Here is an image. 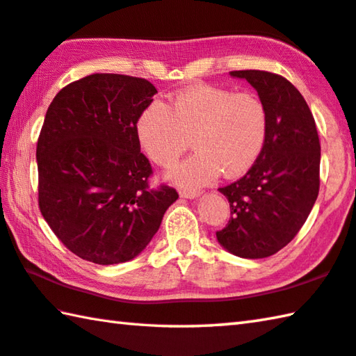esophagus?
<instances>
[{
    "instance_id": "esophagus-1",
    "label": "esophagus",
    "mask_w": 356,
    "mask_h": 356,
    "mask_svg": "<svg viewBox=\"0 0 356 356\" xmlns=\"http://www.w3.org/2000/svg\"><path fill=\"white\" fill-rule=\"evenodd\" d=\"M199 196H200L199 191H186V190L180 191V197H185V199H196Z\"/></svg>"
}]
</instances>
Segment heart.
Instances as JSON below:
<instances>
[{
  "instance_id": "b5f03b06",
  "label": "heart",
  "mask_w": 356,
  "mask_h": 356,
  "mask_svg": "<svg viewBox=\"0 0 356 356\" xmlns=\"http://www.w3.org/2000/svg\"><path fill=\"white\" fill-rule=\"evenodd\" d=\"M268 131V108L255 93L205 83L177 93L171 108L152 101L137 121L141 149L160 166L172 165L191 138L197 151L166 174L186 188L210 184L221 171L227 179L243 176L263 152Z\"/></svg>"
}]
</instances>
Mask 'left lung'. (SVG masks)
Segmentation results:
<instances>
[{
	"mask_svg": "<svg viewBox=\"0 0 356 356\" xmlns=\"http://www.w3.org/2000/svg\"><path fill=\"white\" fill-rule=\"evenodd\" d=\"M257 90L268 108L266 145L244 176L219 191L230 219L218 243L241 258H266L300 230L319 195L321 143L307 101L285 77L260 70L230 71Z\"/></svg>",
	"mask_w": 356,
	"mask_h": 356,
	"instance_id": "left-lung-1",
	"label": "left lung"
}]
</instances>
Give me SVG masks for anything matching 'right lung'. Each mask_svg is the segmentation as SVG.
<instances>
[{
  "mask_svg": "<svg viewBox=\"0 0 356 356\" xmlns=\"http://www.w3.org/2000/svg\"><path fill=\"white\" fill-rule=\"evenodd\" d=\"M157 93L149 81L96 73L63 87L37 141L38 207L82 260L118 264L146 249L179 195L149 188L137 121Z\"/></svg>",
  "mask_w": 356,
  "mask_h": 356,
  "instance_id": "add662e5",
  "label": "right lung"
}]
</instances>
